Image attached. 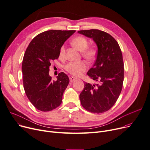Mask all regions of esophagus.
<instances>
[{
	"label": "esophagus",
	"instance_id": "34e87169",
	"mask_svg": "<svg viewBox=\"0 0 150 150\" xmlns=\"http://www.w3.org/2000/svg\"><path fill=\"white\" fill-rule=\"evenodd\" d=\"M69 79H70V82L71 83H72V82H74V81H75L76 79V78H75L74 76H71L69 78Z\"/></svg>",
	"mask_w": 150,
	"mask_h": 150
}]
</instances>
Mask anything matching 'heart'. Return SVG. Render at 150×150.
<instances>
[{
  "mask_svg": "<svg viewBox=\"0 0 150 150\" xmlns=\"http://www.w3.org/2000/svg\"><path fill=\"white\" fill-rule=\"evenodd\" d=\"M72 45L78 51L82 52L83 57L88 61H92L96 54V50L93 47H88V42L86 38L78 36L74 38L71 42ZM65 55V47L62 46L59 51V56L63 58ZM65 69L73 76H78L84 72L87 69V65L84 62H71L65 66Z\"/></svg>",
  "mask_w": 150,
  "mask_h": 150,
  "instance_id": "1",
  "label": "heart"
}]
</instances>
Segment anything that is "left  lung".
<instances>
[{"mask_svg":"<svg viewBox=\"0 0 150 150\" xmlns=\"http://www.w3.org/2000/svg\"><path fill=\"white\" fill-rule=\"evenodd\" d=\"M78 33L92 38L98 47L96 61L87 75L98 83L84 84L79 95L81 104L91 113H104L114 105L122 91L124 67L121 50L116 40L105 32L90 29Z\"/></svg>","mask_w":150,"mask_h":150,"instance_id":"1","label":"left lung"}]
</instances>
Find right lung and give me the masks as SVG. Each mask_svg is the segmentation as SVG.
Segmentation results:
<instances>
[{"label":"right lung","instance_id":"obj_1","mask_svg":"<svg viewBox=\"0 0 150 150\" xmlns=\"http://www.w3.org/2000/svg\"><path fill=\"white\" fill-rule=\"evenodd\" d=\"M75 31L49 30L35 37L29 44L22 62L23 82L25 93L33 105L42 112L58 107L69 83L63 72L52 81L49 66L59 57V49Z\"/></svg>","mask_w":150,"mask_h":150}]
</instances>
